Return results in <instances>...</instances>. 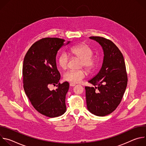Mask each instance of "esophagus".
Listing matches in <instances>:
<instances>
[{"mask_svg": "<svg viewBox=\"0 0 146 146\" xmlns=\"http://www.w3.org/2000/svg\"><path fill=\"white\" fill-rule=\"evenodd\" d=\"M69 85H70V87H74V86H76V84H74V83H73V82H70Z\"/></svg>", "mask_w": 146, "mask_h": 146, "instance_id": "esophagus-1", "label": "esophagus"}]
</instances>
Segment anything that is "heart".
Masks as SVG:
<instances>
[{
  "mask_svg": "<svg viewBox=\"0 0 146 146\" xmlns=\"http://www.w3.org/2000/svg\"><path fill=\"white\" fill-rule=\"evenodd\" d=\"M68 54L81 59L80 67L85 68L89 72L93 71L96 65V59L92 56V50L87 44H81L72 47L68 51ZM68 56L66 54L62 53L58 58V64L62 69H65L68 66ZM86 73L84 70H70L64 74V77L66 81L79 83L86 77Z\"/></svg>",
  "mask_w": 146,
  "mask_h": 146,
  "instance_id": "1",
  "label": "heart"
}]
</instances>
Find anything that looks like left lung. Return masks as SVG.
Wrapping results in <instances>:
<instances>
[{
  "label": "left lung",
  "mask_w": 146,
  "mask_h": 146,
  "mask_svg": "<svg viewBox=\"0 0 146 146\" xmlns=\"http://www.w3.org/2000/svg\"><path fill=\"white\" fill-rule=\"evenodd\" d=\"M102 48L103 59L99 72L88 82L96 86L86 87L87 109L97 116L114 111L125 91L128 78L123 56L111 41L98 36L90 37Z\"/></svg>",
  "instance_id": "obj_1"
}]
</instances>
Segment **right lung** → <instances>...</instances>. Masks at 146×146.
Wrapping results in <instances>:
<instances>
[{
    "label": "right lung",
    "mask_w": 146,
    "mask_h": 146,
    "mask_svg": "<svg viewBox=\"0 0 146 146\" xmlns=\"http://www.w3.org/2000/svg\"><path fill=\"white\" fill-rule=\"evenodd\" d=\"M70 41L59 38H44L34 43L28 51L23 62V80L25 92L34 108L41 114L53 118L66 110V95L69 84L65 81L55 90L50 85L58 84L60 75L57 69L56 56L59 50Z\"/></svg>",
    "instance_id": "1"
}]
</instances>
